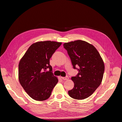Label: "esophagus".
<instances>
[{
	"instance_id": "esophagus-1",
	"label": "esophagus",
	"mask_w": 122,
	"mask_h": 122,
	"mask_svg": "<svg viewBox=\"0 0 122 122\" xmlns=\"http://www.w3.org/2000/svg\"><path fill=\"white\" fill-rule=\"evenodd\" d=\"M62 79H64V80H67V79H69L68 76H66V77H61Z\"/></svg>"
}]
</instances>
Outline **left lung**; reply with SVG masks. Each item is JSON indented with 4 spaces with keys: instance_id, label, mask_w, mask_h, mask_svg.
Returning <instances> with one entry per match:
<instances>
[{
    "instance_id": "8db88e82",
    "label": "left lung",
    "mask_w": 122,
    "mask_h": 122,
    "mask_svg": "<svg viewBox=\"0 0 122 122\" xmlns=\"http://www.w3.org/2000/svg\"><path fill=\"white\" fill-rule=\"evenodd\" d=\"M63 46L73 68L78 71L77 75L71 77L74 87L68 92L69 95L76 99H85L101 85L105 69L104 61L95 47L85 41L77 40Z\"/></svg>"
}]
</instances>
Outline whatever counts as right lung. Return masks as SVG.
Returning <instances> with one entry per match:
<instances>
[{"label":"right lung","instance_id":"1","mask_svg":"<svg viewBox=\"0 0 122 122\" xmlns=\"http://www.w3.org/2000/svg\"><path fill=\"white\" fill-rule=\"evenodd\" d=\"M61 43L39 41L29 47L18 65L20 84L35 100L43 101L50 97L58 80L52 73L49 59ZM49 68L50 71H46Z\"/></svg>","mask_w":122,"mask_h":122}]
</instances>
